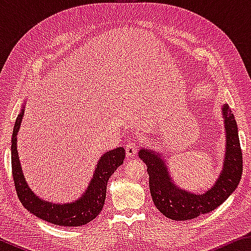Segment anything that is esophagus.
I'll return each mask as SVG.
<instances>
[{"label":"esophagus","instance_id":"34e87169","mask_svg":"<svg viewBox=\"0 0 251 251\" xmlns=\"http://www.w3.org/2000/svg\"><path fill=\"white\" fill-rule=\"evenodd\" d=\"M125 150H126L127 157H133L136 155V152H137L138 144L135 142H128L125 147Z\"/></svg>","mask_w":251,"mask_h":251}]
</instances>
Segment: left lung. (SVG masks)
<instances>
[{"mask_svg":"<svg viewBox=\"0 0 251 251\" xmlns=\"http://www.w3.org/2000/svg\"><path fill=\"white\" fill-rule=\"evenodd\" d=\"M223 115L226 128V157L223 172L212 188L196 195L179 189L172 182L165 161L150 150H141L138 156L146 164L150 175L151 195L161 214L173 220H189L219 207L237 188L243 174V152L235 116L228 105Z\"/></svg>","mask_w":251,"mask_h":251,"instance_id":"left-lung-1","label":"left lung"}]
</instances>
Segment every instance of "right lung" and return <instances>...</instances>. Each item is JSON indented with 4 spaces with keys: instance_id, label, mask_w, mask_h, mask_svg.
<instances>
[{
    "instance_id": "right-lung-1",
    "label": "right lung",
    "mask_w": 251,
    "mask_h": 251,
    "mask_svg": "<svg viewBox=\"0 0 251 251\" xmlns=\"http://www.w3.org/2000/svg\"><path fill=\"white\" fill-rule=\"evenodd\" d=\"M24 109L16 118L12 134L11 163L16 194L22 205L40 219L50 224L65 227H77L86 225L97 217L103 209L106 198V187L109 177L121 166L125 159V150L118 147L100 157L87 190L82 197L71 203H52L44 201L34 194L27 186L21 168L19 152L16 150V135L20 129Z\"/></svg>"
}]
</instances>
